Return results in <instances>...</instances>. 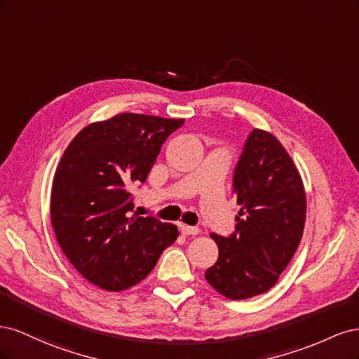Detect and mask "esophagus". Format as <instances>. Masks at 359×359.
I'll return each mask as SVG.
<instances>
[{
	"instance_id": "1",
	"label": "esophagus",
	"mask_w": 359,
	"mask_h": 359,
	"mask_svg": "<svg viewBox=\"0 0 359 359\" xmlns=\"http://www.w3.org/2000/svg\"><path fill=\"white\" fill-rule=\"evenodd\" d=\"M180 231L182 235H198L201 231L196 226H189V224H180Z\"/></svg>"
}]
</instances>
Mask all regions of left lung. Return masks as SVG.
<instances>
[{
    "instance_id": "obj_1",
    "label": "left lung",
    "mask_w": 359,
    "mask_h": 359,
    "mask_svg": "<svg viewBox=\"0 0 359 359\" xmlns=\"http://www.w3.org/2000/svg\"><path fill=\"white\" fill-rule=\"evenodd\" d=\"M232 189L240 215L229 236L211 233L219 259L205 278L223 297L247 299L273 287L295 255L306 223V191L287 151L259 128L245 140Z\"/></svg>"
}]
</instances>
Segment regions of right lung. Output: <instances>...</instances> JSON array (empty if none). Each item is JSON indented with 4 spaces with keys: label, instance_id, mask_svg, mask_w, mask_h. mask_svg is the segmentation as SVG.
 Instances as JSON below:
<instances>
[{
    "label": "right lung",
    "instance_id": "add662e5",
    "mask_svg": "<svg viewBox=\"0 0 359 359\" xmlns=\"http://www.w3.org/2000/svg\"><path fill=\"white\" fill-rule=\"evenodd\" d=\"M184 119L119 114L82 128L64 151L50 196L60 247L90 283L119 292L137 285L178 236L177 226L133 212L165 140Z\"/></svg>",
    "mask_w": 359,
    "mask_h": 359
}]
</instances>
